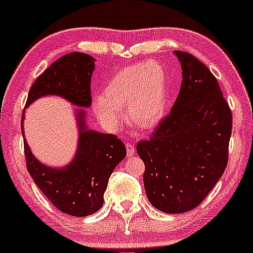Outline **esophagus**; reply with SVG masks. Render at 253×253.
<instances>
[{
    "mask_svg": "<svg viewBox=\"0 0 253 253\" xmlns=\"http://www.w3.org/2000/svg\"><path fill=\"white\" fill-rule=\"evenodd\" d=\"M126 153H127V156H129V157L133 156V155H134V146L132 145V144H131L130 142H126Z\"/></svg>",
    "mask_w": 253,
    "mask_h": 253,
    "instance_id": "1",
    "label": "esophagus"
}]
</instances>
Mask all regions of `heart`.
Segmentation results:
<instances>
[{
  "mask_svg": "<svg viewBox=\"0 0 253 253\" xmlns=\"http://www.w3.org/2000/svg\"><path fill=\"white\" fill-rule=\"evenodd\" d=\"M166 73L158 62L136 64L115 73L103 88V95L93 98V110L100 122L117 129L124 121L121 108L126 107L130 122L151 129L162 119L166 107Z\"/></svg>",
  "mask_w": 253,
  "mask_h": 253,
  "instance_id": "1",
  "label": "heart"
}]
</instances>
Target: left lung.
Wrapping results in <instances>:
<instances>
[{
	"mask_svg": "<svg viewBox=\"0 0 253 253\" xmlns=\"http://www.w3.org/2000/svg\"><path fill=\"white\" fill-rule=\"evenodd\" d=\"M173 53L182 70L179 95L150 140L137 144V153L151 205L180 214L198 207L224 172L232 115L209 68L187 52Z\"/></svg>",
	"mask_w": 253,
	"mask_h": 253,
	"instance_id": "8db88e82",
	"label": "left lung"
}]
</instances>
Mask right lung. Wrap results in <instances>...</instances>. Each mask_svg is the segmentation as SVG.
I'll return each instance as SVG.
<instances>
[{
  "instance_id": "add662e5",
  "label": "right lung",
  "mask_w": 253,
  "mask_h": 253,
  "mask_svg": "<svg viewBox=\"0 0 253 253\" xmlns=\"http://www.w3.org/2000/svg\"><path fill=\"white\" fill-rule=\"evenodd\" d=\"M95 59L81 52L62 55L39 75L29 90L25 108L39 97L57 95L79 108L91 106L90 80ZM79 127L78 149L65 167L42 164L32 155L24 137L26 169L46 198L65 214L84 217L103 206V195L115 167L126 156L123 142L117 136L88 129L86 111L75 110Z\"/></svg>"
}]
</instances>
